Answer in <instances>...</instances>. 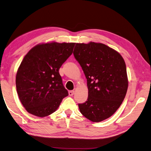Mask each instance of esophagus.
Segmentation results:
<instances>
[{
  "label": "esophagus",
  "instance_id": "34e87169",
  "mask_svg": "<svg viewBox=\"0 0 151 151\" xmlns=\"http://www.w3.org/2000/svg\"><path fill=\"white\" fill-rule=\"evenodd\" d=\"M74 93H75V91H69V96H73V94H74Z\"/></svg>",
  "mask_w": 151,
  "mask_h": 151
}]
</instances>
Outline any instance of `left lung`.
Instances as JSON below:
<instances>
[{
	"mask_svg": "<svg viewBox=\"0 0 151 151\" xmlns=\"http://www.w3.org/2000/svg\"><path fill=\"white\" fill-rule=\"evenodd\" d=\"M73 55L88 84V100L78 105L81 113L92 122L107 119L119 109L127 91L124 59L114 49L93 42L77 43Z\"/></svg>",
	"mask_w": 151,
	"mask_h": 151,
	"instance_id": "8db88e82",
	"label": "left lung"
}]
</instances>
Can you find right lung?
Returning <instances> with one entry per match:
<instances>
[{"instance_id":"right-lung-1","label":"right lung","mask_w":151,"mask_h":151,"mask_svg":"<svg viewBox=\"0 0 151 151\" xmlns=\"http://www.w3.org/2000/svg\"><path fill=\"white\" fill-rule=\"evenodd\" d=\"M75 44L55 41L39 44L24 57L16 76V87L29 113L39 117L51 115L68 96L59 69L72 54Z\"/></svg>"}]
</instances>
